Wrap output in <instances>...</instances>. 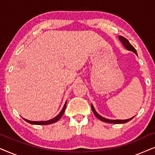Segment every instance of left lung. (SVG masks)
<instances>
[{"label": "left lung", "mask_w": 155, "mask_h": 155, "mask_svg": "<svg viewBox=\"0 0 155 155\" xmlns=\"http://www.w3.org/2000/svg\"><path fill=\"white\" fill-rule=\"evenodd\" d=\"M118 38H119V40L122 42L123 45L124 46V47L126 48L127 50L130 51H133V53H135V54L137 55L136 50H135V48L133 47V46L131 45L130 43H129V41H128V39H126V38L124 37H121V36H119V37H118ZM91 107H92L93 113L94 114V115L96 116L98 118L99 120H102V121L106 122V123H109V124H125V123H127V122L130 121V120H132L133 118H134V116H133V117L130 118H128V119H126V120H111V119H107V118H104L101 116L99 115V114H97V111H95L94 108V107H93L92 104V106H91Z\"/></svg>", "instance_id": "8db88e82"}]
</instances>
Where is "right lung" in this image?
Masks as SVG:
<instances>
[{
  "mask_svg": "<svg viewBox=\"0 0 155 155\" xmlns=\"http://www.w3.org/2000/svg\"><path fill=\"white\" fill-rule=\"evenodd\" d=\"M65 107H66V102L65 103L64 106H63V109L61 110V111L60 113L58 114V115H57L56 117H54V118H52V119L51 120H46V121H31V120H27L24 118V120L25 121L28 122L29 124H35V125H48V124H54V123H56L58 121V120L60 119V118L62 117V116L63 115V114H64V111H65Z\"/></svg>",
  "mask_w": 155,
  "mask_h": 155,
  "instance_id": "1",
  "label": "right lung"
}]
</instances>
